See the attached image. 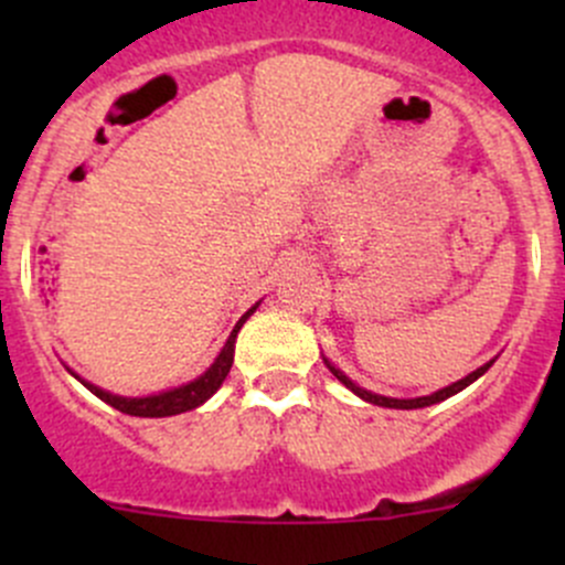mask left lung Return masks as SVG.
<instances>
[{
    "label": "left lung",
    "mask_w": 565,
    "mask_h": 565,
    "mask_svg": "<svg viewBox=\"0 0 565 565\" xmlns=\"http://www.w3.org/2000/svg\"><path fill=\"white\" fill-rule=\"evenodd\" d=\"M492 363H494V361L483 363L481 369H476V372H472V374H467L465 380H459V383L448 385V388H440V391L429 393V396H418V398H391V396H380V393H372V391L361 388V385H355V383H352L350 377H347L344 372H339V369H335L333 363H330L328 358H324V366H328L330 372H333V377L339 380V383H344L347 388H350L352 393H355V396H361L363 402H369V404H377V407H391V409H418V407H431V404H437V402H446L448 396H454V393L465 391L467 385L476 383V380L481 377V374L487 372V369L492 366Z\"/></svg>",
    "instance_id": "8db88e82"
}]
</instances>
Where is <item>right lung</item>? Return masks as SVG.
<instances>
[{
    "instance_id": "right-lung-1",
    "label": "right lung",
    "mask_w": 565,
    "mask_h": 565,
    "mask_svg": "<svg viewBox=\"0 0 565 565\" xmlns=\"http://www.w3.org/2000/svg\"><path fill=\"white\" fill-rule=\"evenodd\" d=\"M256 306L254 309H248L246 315L241 317V322L235 324V330H232V335L226 339L224 350L218 352V358H215L213 366H210L202 377H196L193 383H188V385H180V388L156 393V396L130 398V396H117V393H108L104 388H98V385L87 383V380H82L78 374H73V377L82 380V383L87 385L95 396L104 398L106 404H111L114 409H119V413H125V415H136V418H167V415H180V413H185V409H193V407H199V404H204L215 391L221 388V383H224L226 374H230L232 361H235L237 330H241L243 322L254 315Z\"/></svg>"
}]
</instances>
